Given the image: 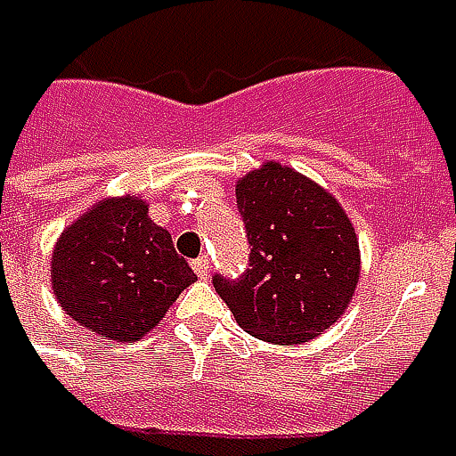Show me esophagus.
I'll list each match as a JSON object with an SVG mask.
<instances>
[{
  "label": "esophagus",
  "instance_id": "1",
  "mask_svg": "<svg viewBox=\"0 0 456 456\" xmlns=\"http://www.w3.org/2000/svg\"><path fill=\"white\" fill-rule=\"evenodd\" d=\"M192 269L200 280H208V277H210V259H208V256H200V259H194Z\"/></svg>",
  "mask_w": 456,
  "mask_h": 456
}]
</instances>
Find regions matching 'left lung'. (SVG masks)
<instances>
[{"label":"left lung","mask_w":456,"mask_h":456,"mask_svg":"<svg viewBox=\"0 0 456 456\" xmlns=\"http://www.w3.org/2000/svg\"><path fill=\"white\" fill-rule=\"evenodd\" d=\"M248 269L216 274L236 323L272 344H303L333 326L359 282V240L338 200L277 161L236 184Z\"/></svg>","instance_id":"obj_1"}]
</instances>
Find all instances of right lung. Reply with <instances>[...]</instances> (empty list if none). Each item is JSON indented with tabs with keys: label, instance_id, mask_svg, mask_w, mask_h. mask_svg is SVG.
<instances>
[{
	"label": "right lung",
	"instance_id": "1",
	"mask_svg": "<svg viewBox=\"0 0 456 456\" xmlns=\"http://www.w3.org/2000/svg\"><path fill=\"white\" fill-rule=\"evenodd\" d=\"M197 280L169 231L138 197L102 200L61 233L51 259L53 295L79 326L138 341Z\"/></svg>",
	"mask_w": 456,
	"mask_h": 456
}]
</instances>
